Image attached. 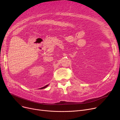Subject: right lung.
<instances>
[{"label":"right lung","mask_w":120,"mask_h":120,"mask_svg":"<svg viewBox=\"0 0 120 120\" xmlns=\"http://www.w3.org/2000/svg\"><path fill=\"white\" fill-rule=\"evenodd\" d=\"M48 86H49V85H46V86H44V87H43L40 88V89H45V88H46V87H47Z\"/></svg>","instance_id":"add662e5"}]
</instances>
